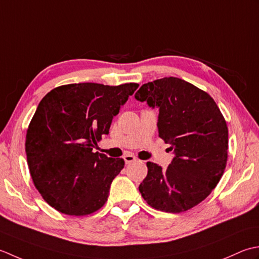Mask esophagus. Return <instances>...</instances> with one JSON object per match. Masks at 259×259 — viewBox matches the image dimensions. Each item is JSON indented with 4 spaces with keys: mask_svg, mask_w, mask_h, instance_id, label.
<instances>
[{
    "mask_svg": "<svg viewBox=\"0 0 259 259\" xmlns=\"http://www.w3.org/2000/svg\"><path fill=\"white\" fill-rule=\"evenodd\" d=\"M124 161H125L126 164H131V163H133V162L136 161V157L134 155H132V154H125L124 155Z\"/></svg>",
    "mask_w": 259,
    "mask_h": 259,
    "instance_id": "34e87169",
    "label": "esophagus"
}]
</instances>
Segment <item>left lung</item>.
I'll list each match as a JSON object with an SVG mask.
<instances>
[{"label":"left lung","instance_id":"1","mask_svg":"<svg viewBox=\"0 0 259 259\" xmlns=\"http://www.w3.org/2000/svg\"><path fill=\"white\" fill-rule=\"evenodd\" d=\"M140 102L159 108V136L174 157L165 171L147 162L139 190L151 207L179 213L207 198L223 177L228 157V127L209 94L176 77L144 83Z\"/></svg>","mask_w":259,"mask_h":259}]
</instances>
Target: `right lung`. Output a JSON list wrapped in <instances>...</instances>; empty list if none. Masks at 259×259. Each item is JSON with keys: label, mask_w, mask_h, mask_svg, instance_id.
Listing matches in <instances>:
<instances>
[{"label": "right lung", "mask_w": 259, "mask_h": 259, "mask_svg": "<svg viewBox=\"0 0 259 259\" xmlns=\"http://www.w3.org/2000/svg\"><path fill=\"white\" fill-rule=\"evenodd\" d=\"M137 87L69 83L42 98L26 131L25 152L34 186L52 208L86 215L107 201L125 162L94 149Z\"/></svg>", "instance_id": "1"}]
</instances>
